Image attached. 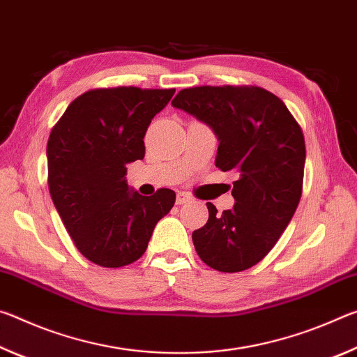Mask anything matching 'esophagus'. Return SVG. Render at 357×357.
Here are the masks:
<instances>
[{"instance_id":"34e87169","label":"esophagus","mask_w":357,"mask_h":357,"mask_svg":"<svg viewBox=\"0 0 357 357\" xmlns=\"http://www.w3.org/2000/svg\"><path fill=\"white\" fill-rule=\"evenodd\" d=\"M192 202V197L189 193L185 192H179L178 197H176V204H184V203H190Z\"/></svg>"}]
</instances>
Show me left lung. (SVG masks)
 Listing matches in <instances>:
<instances>
[{"label": "left lung", "instance_id": "8db88e82", "mask_svg": "<svg viewBox=\"0 0 357 357\" xmlns=\"http://www.w3.org/2000/svg\"><path fill=\"white\" fill-rule=\"evenodd\" d=\"M172 105L195 116L219 140L215 167L236 172L234 206L217 214L206 203V225L192 233L209 268L241 273L268 255L298 208L305 142L287 105L258 86H197L179 91Z\"/></svg>", "mask_w": 357, "mask_h": 357}]
</instances>
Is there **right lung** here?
Masks as SVG:
<instances>
[{
    "label": "right lung",
    "mask_w": 357,
    "mask_h": 357,
    "mask_svg": "<svg viewBox=\"0 0 357 357\" xmlns=\"http://www.w3.org/2000/svg\"><path fill=\"white\" fill-rule=\"evenodd\" d=\"M174 89H93L72 102L47 143L53 204L83 257L121 268L146 250L155 223L170 213V189L143 197L128 185L130 162L144 157V134Z\"/></svg>",
    "instance_id": "right-lung-1"
}]
</instances>
